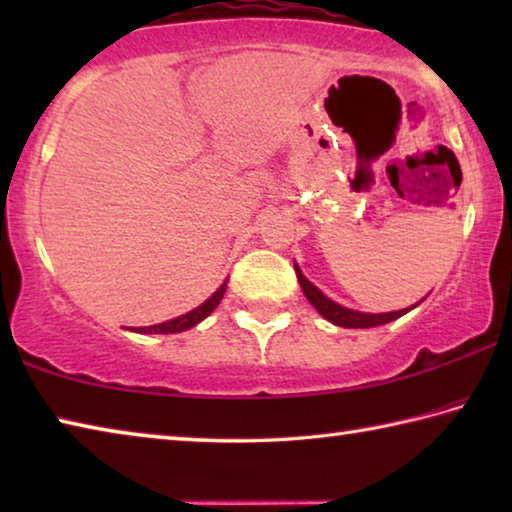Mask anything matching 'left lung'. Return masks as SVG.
Returning a JSON list of instances; mask_svg holds the SVG:
<instances>
[{
  "label": "left lung",
  "instance_id": "obj_1",
  "mask_svg": "<svg viewBox=\"0 0 512 512\" xmlns=\"http://www.w3.org/2000/svg\"><path fill=\"white\" fill-rule=\"evenodd\" d=\"M293 268H296V275H298V282L302 287V293H305V298L314 305V309L318 311L320 316H323L325 320H329V323L339 325V327H350V329H366V327H377V325H386L391 323V320H397L404 314H409L411 309H415L420 305V302H415L413 307H406V309H400V311H386V314H366V311H354V309H348L339 305V302H334L332 298H327L323 291H320L318 287H314L305 275H302L300 266L293 262Z\"/></svg>",
  "mask_w": 512,
  "mask_h": 512
}]
</instances>
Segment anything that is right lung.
Returning <instances> with one entry per match:
<instances>
[{"label": "right lung", "mask_w": 512, "mask_h": 512, "mask_svg": "<svg viewBox=\"0 0 512 512\" xmlns=\"http://www.w3.org/2000/svg\"><path fill=\"white\" fill-rule=\"evenodd\" d=\"M225 287H228V282H223L219 289H216L210 298H207L203 305H198L196 309L187 311V314L178 316V318H171L167 323H158V325H149V327H128L131 332L137 334H178V332H185L189 327H196L201 320H205L207 316L212 314V311L219 307V302L223 300V293Z\"/></svg>", "instance_id": "obj_1"}]
</instances>
